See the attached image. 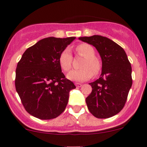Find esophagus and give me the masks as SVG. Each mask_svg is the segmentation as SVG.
Segmentation results:
<instances>
[{
  "label": "esophagus",
  "mask_w": 147,
  "mask_h": 147,
  "mask_svg": "<svg viewBox=\"0 0 147 147\" xmlns=\"http://www.w3.org/2000/svg\"><path fill=\"white\" fill-rule=\"evenodd\" d=\"M75 86H76V87L80 88V87H82V84H79V83H76V84H75Z\"/></svg>",
  "instance_id": "obj_1"
}]
</instances>
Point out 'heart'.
I'll use <instances>...</instances> for the list:
<instances>
[{
  "mask_svg": "<svg viewBox=\"0 0 147 147\" xmlns=\"http://www.w3.org/2000/svg\"><path fill=\"white\" fill-rule=\"evenodd\" d=\"M75 49L79 55L85 57V59L82 64V68L69 72L67 78L73 82H83L91 78L94 74H98L101 70L102 64L100 61L95 57V51L93 47L88 43H81ZM59 63L63 71L67 72L71 68L72 56L68 48L61 52L59 57Z\"/></svg>",
  "mask_w": 147,
  "mask_h": 147,
  "instance_id": "obj_1",
  "label": "heart"
}]
</instances>
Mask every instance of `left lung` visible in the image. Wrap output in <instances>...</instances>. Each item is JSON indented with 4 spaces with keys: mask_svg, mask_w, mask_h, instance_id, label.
<instances>
[{
    "mask_svg": "<svg viewBox=\"0 0 147 147\" xmlns=\"http://www.w3.org/2000/svg\"><path fill=\"white\" fill-rule=\"evenodd\" d=\"M79 39L95 47L102 61L100 77L89 84L92 92L86 99L88 109L95 117H113L124 108L132 86V68L127 55L107 37L93 35Z\"/></svg>",
    "mask_w": 147,
    "mask_h": 147,
    "instance_id": "8db88e82",
    "label": "left lung"
}]
</instances>
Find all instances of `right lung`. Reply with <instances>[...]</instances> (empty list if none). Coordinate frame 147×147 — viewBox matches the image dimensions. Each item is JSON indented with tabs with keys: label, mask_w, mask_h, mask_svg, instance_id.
<instances>
[{
	"label": "right lung",
	"mask_w": 147,
	"mask_h": 147,
	"mask_svg": "<svg viewBox=\"0 0 147 147\" xmlns=\"http://www.w3.org/2000/svg\"><path fill=\"white\" fill-rule=\"evenodd\" d=\"M75 37H48L30 47L16 70L15 86L28 113L51 119L65 109L69 92L76 86L61 72L59 57Z\"/></svg>",
	"instance_id": "add662e5"
}]
</instances>
